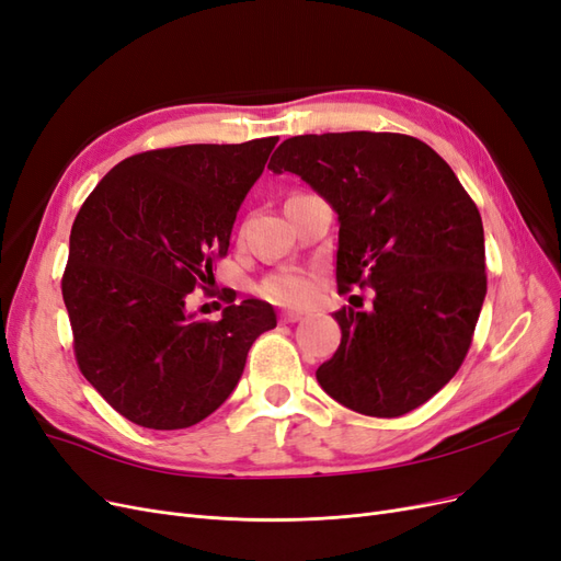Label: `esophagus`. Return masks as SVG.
Masks as SVG:
<instances>
[{
	"instance_id": "1",
	"label": "esophagus",
	"mask_w": 561,
	"mask_h": 561,
	"mask_svg": "<svg viewBox=\"0 0 561 561\" xmlns=\"http://www.w3.org/2000/svg\"><path fill=\"white\" fill-rule=\"evenodd\" d=\"M301 318H304V313H299V311H283L280 313V322H285V325H287V322H297Z\"/></svg>"
}]
</instances>
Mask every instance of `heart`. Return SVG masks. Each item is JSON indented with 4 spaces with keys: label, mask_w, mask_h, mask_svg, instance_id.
I'll return each instance as SVG.
<instances>
[{
    "label": "heart",
    "mask_w": 561,
    "mask_h": 561,
    "mask_svg": "<svg viewBox=\"0 0 561 561\" xmlns=\"http://www.w3.org/2000/svg\"><path fill=\"white\" fill-rule=\"evenodd\" d=\"M313 293V283L307 274L301 271H283V274L268 276L262 283V295L268 297L271 301L276 304H304Z\"/></svg>",
    "instance_id": "1"
}]
</instances>
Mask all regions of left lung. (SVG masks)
Segmentation results:
<instances>
[{
  "instance_id": "1",
  "label": "left lung",
  "mask_w": 561,
  "mask_h": 561,
  "mask_svg": "<svg viewBox=\"0 0 561 561\" xmlns=\"http://www.w3.org/2000/svg\"><path fill=\"white\" fill-rule=\"evenodd\" d=\"M268 168L299 175L336 213L339 290H375L369 311L332 313L342 344L318 383L367 416L416 410L461 367L482 311L478 206L435 149L400 133L297 135Z\"/></svg>"
}]
</instances>
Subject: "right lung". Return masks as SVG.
<instances>
[{
	"mask_svg": "<svg viewBox=\"0 0 561 561\" xmlns=\"http://www.w3.org/2000/svg\"><path fill=\"white\" fill-rule=\"evenodd\" d=\"M278 138L135 154L98 182L72 225L62 299L81 375L142 428L210 416L239 383L248 351L276 328L262 299L198 320L186 295L225 257L243 198Z\"/></svg>",
	"mask_w": 561,
	"mask_h": 561,
	"instance_id": "1",
	"label": "right lung"
}]
</instances>
